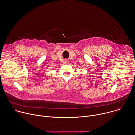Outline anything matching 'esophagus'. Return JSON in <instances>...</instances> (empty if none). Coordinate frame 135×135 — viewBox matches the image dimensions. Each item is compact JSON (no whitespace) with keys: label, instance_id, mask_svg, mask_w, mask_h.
Masks as SVG:
<instances>
[{"label":"esophagus","instance_id":"esophagus-1","mask_svg":"<svg viewBox=\"0 0 135 135\" xmlns=\"http://www.w3.org/2000/svg\"><path fill=\"white\" fill-rule=\"evenodd\" d=\"M65 63H69V61H65Z\"/></svg>","mask_w":135,"mask_h":135}]
</instances>
